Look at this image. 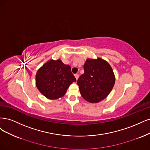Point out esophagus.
<instances>
[{"mask_svg": "<svg viewBox=\"0 0 150 150\" xmlns=\"http://www.w3.org/2000/svg\"><path fill=\"white\" fill-rule=\"evenodd\" d=\"M75 77L76 78V80H78V79H79V75L78 74H75Z\"/></svg>", "mask_w": 150, "mask_h": 150, "instance_id": "1", "label": "esophagus"}]
</instances>
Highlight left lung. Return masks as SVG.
<instances>
[{
	"mask_svg": "<svg viewBox=\"0 0 150 150\" xmlns=\"http://www.w3.org/2000/svg\"><path fill=\"white\" fill-rule=\"evenodd\" d=\"M83 69L84 74L77 80L80 94L90 103H98L107 98L113 88V69L108 62L100 57L86 59Z\"/></svg>",
	"mask_w": 150,
	"mask_h": 150,
	"instance_id": "left-lung-1",
	"label": "left lung"
}]
</instances>
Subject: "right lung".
Returning <instances> with one entry per match:
<instances>
[{"label": "right lung", "instance_id": "obj_1", "mask_svg": "<svg viewBox=\"0 0 150 150\" xmlns=\"http://www.w3.org/2000/svg\"><path fill=\"white\" fill-rule=\"evenodd\" d=\"M75 81L70 66L64 64L60 59L47 61L38 70L35 76L37 88L50 100L62 97L69 86Z\"/></svg>", "mask_w": 150, "mask_h": 150}]
</instances>
